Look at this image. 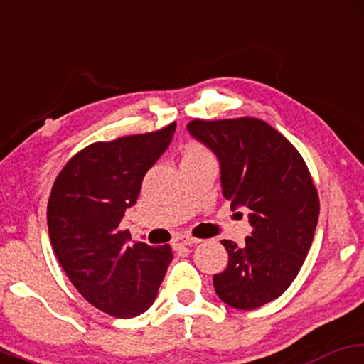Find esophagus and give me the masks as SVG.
I'll list each match as a JSON object with an SVG mask.
<instances>
[{
    "label": "esophagus",
    "instance_id": "obj_1",
    "mask_svg": "<svg viewBox=\"0 0 364 364\" xmlns=\"http://www.w3.org/2000/svg\"><path fill=\"white\" fill-rule=\"evenodd\" d=\"M199 242H200V239L181 234V235H177L176 240H173V245H176V247H187V245H193V244H199Z\"/></svg>",
    "mask_w": 364,
    "mask_h": 364
}]
</instances>
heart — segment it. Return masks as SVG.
I'll return each mask as SVG.
<instances>
[{
  "label": "heart",
  "instance_id": "heart-1",
  "mask_svg": "<svg viewBox=\"0 0 364 364\" xmlns=\"http://www.w3.org/2000/svg\"><path fill=\"white\" fill-rule=\"evenodd\" d=\"M204 157H210V152L200 144V141H188L186 147H183L182 160H197Z\"/></svg>",
  "mask_w": 364,
  "mask_h": 364
}]
</instances>
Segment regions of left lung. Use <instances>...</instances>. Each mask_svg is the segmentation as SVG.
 Returning a JSON list of instances; mask_svg holds the SVG:
<instances>
[{
  "label": "left lung",
  "instance_id": "8db88e82",
  "mask_svg": "<svg viewBox=\"0 0 364 364\" xmlns=\"http://www.w3.org/2000/svg\"><path fill=\"white\" fill-rule=\"evenodd\" d=\"M191 134L217 155L223 193L232 210H249L252 234L239 247L223 240L229 264L214 289L235 309L279 297L303 266L319 217V197L304 159L264 120L252 117L188 122Z\"/></svg>",
  "mask_w": 364,
  "mask_h": 364
}]
</instances>
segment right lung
<instances>
[{
  "instance_id": "obj_1",
  "label": "right lung",
  "mask_w": 364,
  "mask_h": 364,
  "mask_svg": "<svg viewBox=\"0 0 364 364\" xmlns=\"http://www.w3.org/2000/svg\"><path fill=\"white\" fill-rule=\"evenodd\" d=\"M173 132L176 122L95 141L68 160L51 188L46 219L55 256L80 294L115 318H134L152 306L173 257L168 244L127 245L119 228Z\"/></svg>"
}]
</instances>
